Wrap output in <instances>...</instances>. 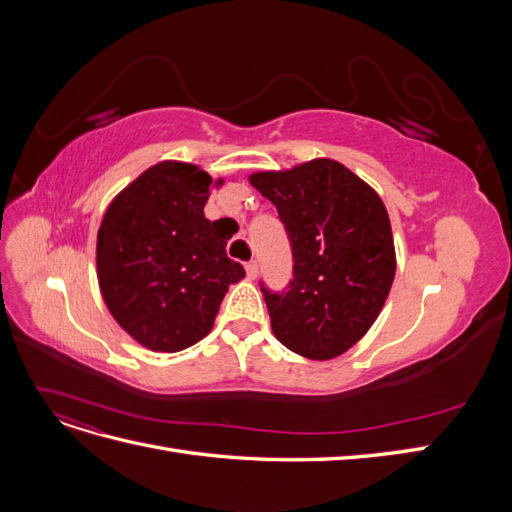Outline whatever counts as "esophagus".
<instances>
[{
	"instance_id": "obj_1",
	"label": "esophagus",
	"mask_w": 512,
	"mask_h": 512,
	"mask_svg": "<svg viewBox=\"0 0 512 512\" xmlns=\"http://www.w3.org/2000/svg\"><path fill=\"white\" fill-rule=\"evenodd\" d=\"M245 273H247V277H250V280H256V275H258V265H256V260L245 262Z\"/></svg>"
}]
</instances>
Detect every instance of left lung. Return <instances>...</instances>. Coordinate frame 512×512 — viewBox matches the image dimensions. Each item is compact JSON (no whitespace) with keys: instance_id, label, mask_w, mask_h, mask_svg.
Listing matches in <instances>:
<instances>
[{"instance_id":"left-lung-1","label":"left lung","mask_w":512,"mask_h":512,"mask_svg":"<svg viewBox=\"0 0 512 512\" xmlns=\"http://www.w3.org/2000/svg\"><path fill=\"white\" fill-rule=\"evenodd\" d=\"M250 183L280 213L294 260L286 290L260 284L273 335L307 359H335L369 331L389 297V213L363 179L329 158L254 173Z\"/></svg>"}]
</instances>
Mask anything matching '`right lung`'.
Segmentation results:
<instances>
[{
  "mask_svg": "<svg viewBox=\"0 0 512 512\" xmlns=\"http://www.w3.org/2000/svg\"><path fill=\"white\" fill-rule=\"evenodd\" d=\"M209 190L205 170L160 162L121 190L102 218L96 265L104 303L149 350L179 352L200 342L228 286L245 277L226 256L220 220L205 218Z\"/></svg>",
  "mask_w": 512,
  "mask_h": 512,
  "instance_id": "obj_1",
  "label": "right lung"
}]
</instances>
